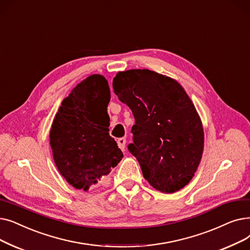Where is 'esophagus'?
<instances>
[{
	"mask_svg": "<svg viewBox=\"0 0 250 250\" xmlns=\"http://www.w3.org/2000/svg\"><path fill=\"white\" fill-rule=\"evenodd\" d=\"M117 142H118V146H119V148H120L121 150H125L126 138H124V137H122V138H119V139L117 140Z\"/></svg>",
	"mask_w": 250,
	"mask_h": 250,
	"instance_id": "34e87169",
	"label": "esophagus"
}]
</instances>
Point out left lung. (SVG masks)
I'll return each mask as SVG.
<instances>
[{
	"label": "left lung",
	"instance_id": "1",
	"mask_svg": "<svg viewBox=\"0 0 250 250\" xmlns=\"http://www.w3.org/2000/svg\"><path fill=\"white\" fill-rule=\"evenodd\" d=\"M113 88L135 119L133 144L144 177L165 193L178 191L192 179L204 150V130L183 87L153 71L128 70L113 79Z\"/></svg>",
	"mask_w": 250,
	"mask_h": 250
}]
</instances>
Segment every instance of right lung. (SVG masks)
Returning <instances> with one entry per match:
<instances>
[{"mask_svg": "<svg viewBox=\"0 0 250 250\" xmlns=\"http://www.w3.org/2000/svg\"><path fill=\"white\" fill-rule=\"evenodd\" d=\"M111 99L108 81L94 74L77 84L62 102L50 132L53 157L69 184L87 190L123 158L109 134L106 106Z\"/></svg>", "mask_w": 250, "mask_h": 250, "instance_id": "obj_1", "label": "right lung"}]
</instances>
